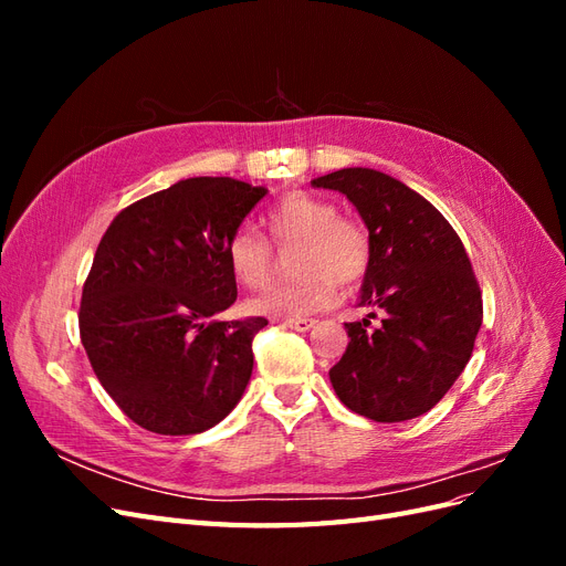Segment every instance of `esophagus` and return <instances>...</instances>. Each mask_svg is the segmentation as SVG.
Instances as JSON below:
<instances>
[{
  "label": "esophagus",
  "instance_id": "34e87169",
  "mask_svg": "<svg viewBox=\"0 0 566 566\" xmlns=\"http://www.w3.org/2000/svg\"><path fill=\"white\" fill-rule=\"evenodd\" d=\"M283 325H285V328H293V331L306 333V331L314 328L316 321H314V318H285Z\"/></svg>",
  "mask_w": 566,
  "mask_h": 566
}]
</instances>
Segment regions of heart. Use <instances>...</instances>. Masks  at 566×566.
I'll return each instance as SVG.
<instances>
[{"instance_id":"1","label":"heart","mask_w":566,"mask_h":566,"mask_svg":"<svg viewBox=\"0 0 566 566\" xmlns=\"http://www.w3.org/2000/svg\"><path fill=\"white\" fill-rule=\"evenodd\" d=\"M271 241L293 252L290 283H271L248 302V310L271 318H297L323 312L337 297V285L349 290L364 281L370 266V235L361 221L337 214V205L314 193H287L266 217ZM227 264L238 283L260 287L273 271V250L250 227L227 241Z\"/></svg>"}]
</instances>
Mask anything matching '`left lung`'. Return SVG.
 <instances>
[{
  "mask_svg": "<svg viewBox=\"0 0 566 566\" xmlns=\"http://www.w3.org/2000/svg\"><path fill=\"white\" fill-rule=\"evenodd\" d=\"M345 193L370 235L358 306L384 314L345 323L349 345L331 368L333 389L354 413L401 422L434 408L468 366L482 328V290L465 245L430 200L368 167L312 181Z\"/></svg>",
  "mask_w": 566,
  "mask_h": 566,
  "instance_id": "8db88e82",
  "label": "left lung"
}]
</instances>
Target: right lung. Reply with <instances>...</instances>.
<instances>
[{"label": "right lung", "instance_id": "right-lung-1", "mask_svg": "<svg viewBox=\"0 0 566 566\" xmlns=\"http://www.w3.org/2000/svg\"><path fill=\"white\" fill-rule=\"evenodd\" d=\"M266 193L231 177L181 179L132 202L101 238L80 337L98 382L144 430L198 434L241 401L269 321L212 316L238 295L227 241Z\"/></svg>", "mask_w": 566, "mask_h": 566}]
</instances>
